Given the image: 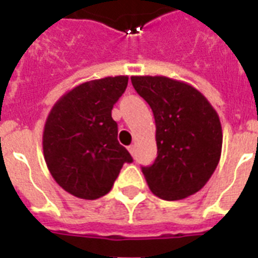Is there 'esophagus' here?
Segmentation results:
<instances>
[{
    "instance_id": "1",
    "label": "esophagus",
    "mask_w": 258,
    "mask_h": 258,
    "mask_svg": "<svg viewBox=\"0 0 258 258\" xmlns=\"http://www.w3.org/2000/svg\"><path fill=\"white\" fill-rule=\"evenodd\" d=\"M127 149H128V151H130V154H131V155H135V146L134 145H131V146H128V147H127Z\"/></svg>"
}]
</instances>
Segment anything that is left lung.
I'll return each instance as SVG.
<instances>
[{"mask_svg":"<svg viewBox=\"0 0 258 258\" xmlns=\"http://www.w3.org/2000/svg\"><path fill=\"white\" fill-rule=\"evenodd\" d=\"M153 109L158 157L142 167L150 190L166 201L200 191L220 162L222 127L208 99L190 84L166 76H133Z\"/></svg>","mask_w":258,"mask_h":258,"instance_id":"left-lung-1","label":"left lung"}]
</instances>
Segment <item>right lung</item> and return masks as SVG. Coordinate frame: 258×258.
Instances as JSON below:
<instances>
[{"label":"right lung","instance_id":"1","mask_svg":"<svg viewBox=\"0 0 258 258\" xmlns=\"http://www.w3.org/2000/svg\"><path fill=\"white\" fill-rule=\"evenodd\" d=\"M127 76L103 78L62 95L46 117L42 150L48 170L66 191L97 200L112 188L130 153L117 142L113 104L127 88Z\"/></svg>","mask_w":258,"mask_h":258}]
</instances>
